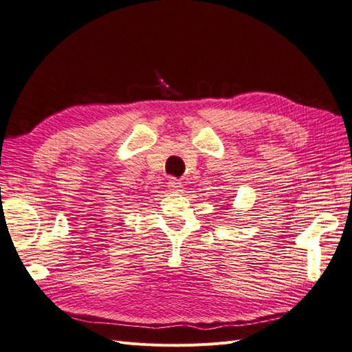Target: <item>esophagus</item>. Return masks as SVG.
<instances>
[{
    "label": "esophagus",
    "mask_w": 352,
    "mask_h": 352,
    "mask_svg": "<svg viewBox=\"0 0 352 352\" xmlns=\"http://www.w3.org/2000/svg\"><path fill=\"white\" fill-rule=\"evenodd\" d=\"M167 186H168L170 190H175V192H182V190H184L182 182H180V180H177L176 177H170L168 182H167Z\"/></svg>",
    "instance_id": "1"
}]
</instances>
